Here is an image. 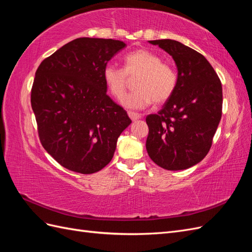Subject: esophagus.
<instances>
[{
	"label": "esophagus",
	"instance_id": "obj_1",
	"mask_svg": "<svg viewBox=\"0 0 252 252\" xmlns=\"http://www.w3.org/2000/svg\"><path fill=\"white\" fill-rule=\"evenodd\" d=\"M128 116L129 118H130L132 121H135V120H139L142 118V114L138 113V112H134V111H128Z\"/></svg>",
	"mask_w": 252,
	"mask_h": 252
}]
</instances>
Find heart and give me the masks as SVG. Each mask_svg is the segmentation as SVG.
<instances>
[{"label": "heart", "mask_w": 252, "mask_h": 252, "mask_svg": "<svg viewBox=\"0 0 252 252\" xmlns=\"http://www.w3.org/2000/svg\"><path fill=\"white\" fill-rule=\"evenodd\" d=\"M135 79L136 88L123 100L127 108H145L152 103L162 105L174 94L178 86V73L174 67L163 62L158 53L149 49H138L124 57V68L107 65L103 79L110 94L121 100L125 95L129 78Z\"/></svg>", "instance_id": "b5f03b06"}]
</instances>
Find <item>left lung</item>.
Here are the masks:
<instances>
[{
  "label": "left lung",
  "instance_id": "1",
  "mask_svg": "<svg viewBox=\"0 0 252 252\" xmlns=\"http://www.w3.org/2000/svg\"><path fill=\"white\" fill-rule=\"evenodd\" d=\"M149 43L173 58L178 86L161 110L146 117V149L152 161L164 169H187L210 150L222 117V84L200 52L169 39Z\"/></svg>",
  "mask_w": 252,
  "mask_h": 252
}]
</instances>
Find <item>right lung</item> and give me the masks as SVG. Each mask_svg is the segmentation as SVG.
<instances>
[{
  "label": "right lung",
  "instance_id": "add662e5",
  "mask_svg": "<svg viewBox=\"0 0 252 252\" xmlns=\"http://www.w3.org/2000/svg\"><path fill=\"white\" fill-rule=\"evenodd\" d=\"M126 44L79 37L37 67L32 107L42 146L65 168L83 174L103 169L131 120L107 95L103 70Z\"/></svg>",
  "mask_w": 252,
  "mask_h": 252
}]
</instances>
